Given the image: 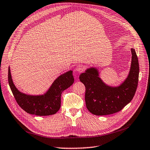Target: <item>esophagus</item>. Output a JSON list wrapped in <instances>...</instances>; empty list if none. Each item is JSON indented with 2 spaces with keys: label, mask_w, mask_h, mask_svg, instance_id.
Wrapping results in <instances>:
<instances>
[{
  "label": "esophagus",
  "mask_w": 150,
  "mask_h": 150,
  "mask_svg": "<svg viewBox=\"0 0 150 150\" xmlns=\"http://www.w3.org/2000/svg\"><path fill=\"white\" fill-rule=\"evenodd\" d=\"M83 70H84V67L81 66V65H78L75 68V70L79 71V72H81V71H83Z\"/></svg>",
  "instance_id": "esophagus-1"
}]
</instances>
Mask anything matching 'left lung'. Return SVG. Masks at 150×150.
<instances>
[{"mask_svg": "<svg viewBox=\"0 0 150 150\" xmlns=\"http://www.w3.org/2000/svg\"><path fill=\"white\" fill-rule=\"evenodd\" d=\"M132 62L129 74L119 86L107 85L99 78V71L94 67L88 69L80 75V80L85 86V102L89 111L101 116L120 112L131 102L137 88L139 75L138 57L131 48Z\"/></svg>", "mask_w": 150, "mask_h": 150, "instance_id": "obj_1", "label": "left lung"}]
</instances>
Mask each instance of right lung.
Returning a JSON list of instances; mask_svg holds the SVG:
<instances>
[{
  "mask_svg": "<svg viewBox=\"0 0 150 150\" xmlns=\"http://www.w3.org/2000/svg\"><path fill=\"white\" fill-rule=\"evenodd\" d=\"M8 83L18 104L25 112L37 116L54 115L61 107V96L63 91L74 82L72 71L60 75L54 80L47 92L39 96H32L20 92L13 82L8 67Z\"/></svg>",
  "mask_w": 150,
  "mask_h": 150,
  "instance_id": "1",
  "label": "right lung"
}]
</instances>
